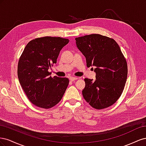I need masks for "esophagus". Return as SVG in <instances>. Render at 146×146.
Masks as SVG:
<instances>
[{"label": "esophagus", "instance_id": "esophagus-1", "mask_svg": "<svg viewBox=\"0 0 146 146\" xmlns=\"http://www.w3.org/2000/svg\"><path fill=\"white\" fill-rule=\"evenodd\" d=\"M77 78H78L76 77H69V80H70V81H74V80H77Z\"/></svg>", "mask_w": 146, "mask_h": 146}]
</instances>
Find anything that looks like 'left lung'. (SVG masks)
I'll use <instances>...</instances> for the list:
<instances>
[{
    "instance_id": "8db88e82",
    "label": "left lung",
    "mask_w": 146,
    "mask_h": 146,
    "mask_svg": "<svg viewBox=\"0 0 146 146\" xmlns=\"http://www.w3.org/2000/svg\"><path fill=\"white\" fill-rule=\"evenodd\" d=\"M76 41L85 56L87 67L96 68V80L85 79L83 98L96 109L107 108L116 102L124 89L128 72L126 60L113 39L91 34L76 38Z\"/></svg>"
}]
</instances>
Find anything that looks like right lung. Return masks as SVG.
I'll return each mask as SVG.
<instances>
[{
	"mask_svg": "<svg viewBox=\"0 0 146 146\" xmlns=\"http://www.w3.org/2000/svg\"><path fill=\"white\" fill-rule=\"evenodd\" d=\"M68 39L45 36L30 41L22 54L17 66L21 85L30 101L42 108H50L61 100L69 84L68 78L52 77L48 72L56 63Z\"/></svg>",
	"mask_w": 146,
	"mask_h": 146,
	"instance_id": "add662e5",
	"label": "right lung"
}]
</instances>
